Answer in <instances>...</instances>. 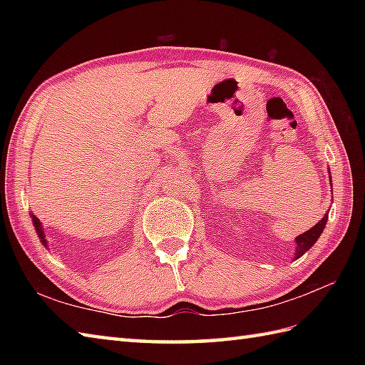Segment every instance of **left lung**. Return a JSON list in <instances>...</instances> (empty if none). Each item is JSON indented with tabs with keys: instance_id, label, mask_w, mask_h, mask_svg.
I'll use <instances>...</instances> for the list:
<instances>
[{
	"instance_id": "8db88e82",
	"label": "left lung",
	"mask_w": 365,
	"mask_h": 365,
	"mask_svg": "<svg viewBox=\"0 0 365 365\" xmlns=\"http://www.w3.org/2000/svg\"><path fill=\"white\" fill-rule=\"evenodd\" d=\"M327 221H328V215H324L323 218L319 222H317L312 229H309V230L304 232V234H301V235L297 237V250H294V259L301 257L302 254L311 250V247L315 245L317 240L320 238L324 226H327Z\"/></svg>"
}]
</instances>
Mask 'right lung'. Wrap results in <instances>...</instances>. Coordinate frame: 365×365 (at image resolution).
<instances>
[{"instance_id": "right-lung-1", "label": "right lung", "mask_w": 365, "mask_h": 365, "mask_svg": "<svg viewBox=\"0 0 365 365\" xmlns=\"http://www.w3.org/2000/svg\"><path fill=\"white\" fill-rule=\"evenodd\" d=\"M31 216H33V224H34V229H36V232H37V235H38V238H41L42 245L46 247V238H45V232H43V229H42V222L38 221L37 216H34V215H31Z\"/></svg>"}]
</instances>
